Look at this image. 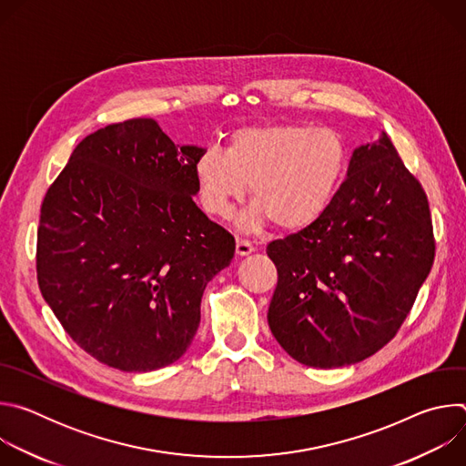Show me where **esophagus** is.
<instances>
[{"label":"esophagus","instance_id":"obj_1","mask_svg":"<svg viewBox=\"0 0 466 466\" xmlns=\"http://www.w3.org/2000/svg\"><path fill=\"white\" fill-rule=\"evenodd\" d=\"M252 250H254V247H252L250 241H247V239H238V241H236V254H238V256H247V254H250Z\"/></svg>","mask_w":466,"mask_h":466}]
</instances>
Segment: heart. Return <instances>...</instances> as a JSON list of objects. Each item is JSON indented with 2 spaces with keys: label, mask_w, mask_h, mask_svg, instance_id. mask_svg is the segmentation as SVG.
I'll use <instances>...</instances> for the list:
<instances>
[{
  "label": "heart",
  "mask_w": 466,
  "mask_h": 466,
  "mask_svg": "<svg viewBox=\"0 0 466 466\" xmlns=\"http://www.w3.org/2000/svg\"><path fill=\"white\" fill-rule=\"evenodd\" d=\"M349 153L339 132L300 123H269L236 130L225 149L207 147L193 173L203 208L227 219L247 193L254 205L243 216L252 230L273 219L299 230L317 221L334 201Z\"/></svg>",
  "instance_id": "obj_1"
}]
</instances>
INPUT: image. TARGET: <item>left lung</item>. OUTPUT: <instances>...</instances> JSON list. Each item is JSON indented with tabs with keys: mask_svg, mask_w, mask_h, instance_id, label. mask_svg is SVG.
<instances>
[{
	"mask_svg": "<svg viewBox=\"0 0 466 466\" xmlns=\"http://www.w3.org/2000/svg\"><path fill=\"white\" fill-rule=\"evenodd\" d=\"M268 256L279 271L268 320L280 347L308 367L354 365L394 338L431 271L428 197L381 132L354 149L328 210L271 241Z\"/></svg>",
	"mask_w": 466,
	"mask_h": 466,
	"instance_id": "obj_1",
	"label": "left lung"
}]
</instances>
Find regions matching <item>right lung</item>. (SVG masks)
<instances>
[{"mask_svg":"<svg viewBox=\"0 0 466 466\" xmlns=\"http://www.w3.org/2000/svg\"><path fill=\"white\" fill-rule=\"evenodd\" d=\"M203 151L175 146L151 117L114 123L74 149L44 197L42 297L108 367L175 363L197 334L207 284L234 258V238L193 203Z\"/></svg>","mask_w":466,"mask_h":466,"instance_id":"obj_1","label":"right lung"}]
</instances>
